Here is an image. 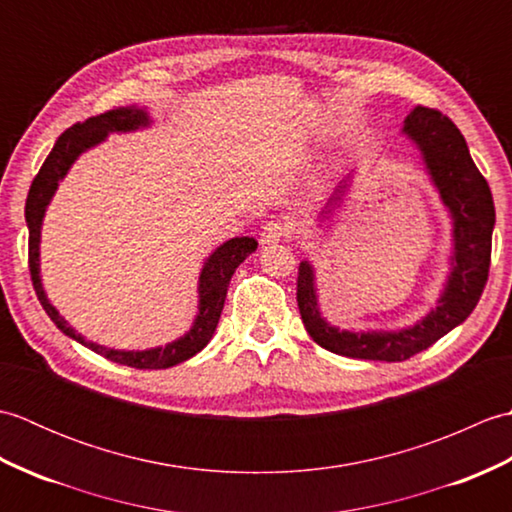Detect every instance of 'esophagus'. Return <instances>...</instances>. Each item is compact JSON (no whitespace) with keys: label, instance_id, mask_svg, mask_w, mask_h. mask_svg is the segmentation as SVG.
<instances>
[{"label":"esophagus","instance_id":"34e87169","mask_svg":"<svg viewBox=\"0 0 512 512\" xmlns=\"http://www.w3.org/2000/svg\"><path fill=\"white\" fill-rule=\"evenodd\" d=\"M292 233V224L284 220H270L262 228V242L264 244H275L279 239H286Z\"/></svg>","mask_w":512,"mask_h":512}]
</instances>
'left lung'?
Segmentation results:
<instances>
[{"mask_svg":"<svg viewBox=\"0 0 512 512\" xmlns=\"http://www.w3.org/2000/svg\"><path fill=\"white\" fill-rule=\"evenodd\" d=\"M402 132L418 145L431 180L453 217L451 275L436 310H431L411 328L400 332H350L332 328L321 317L314 270L310 262H301L297 303L303 325L314 343L334 354L365 358V361H407L469 317L486 286L488 268H491L495 204L488 182L469 154L464 136L451 118L422 105L405 118ZM345 191L347 182L336 189L330 204H339Z\"/></svg>","mask_w":512,"mask_h":512,"instance_id":"left-lung-1","label":"left lung"}]
</instances>
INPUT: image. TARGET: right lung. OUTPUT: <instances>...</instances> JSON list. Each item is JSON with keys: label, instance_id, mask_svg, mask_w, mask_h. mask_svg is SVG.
<instances>
[{"label": "right lung", "instance_id": "1", "mask_svg": "<svg viewBox=\"0 0 512 512\" xmlns=\"http://www.w3.org/2000/svg\"><path fill=\"white\" fill-rule=\"evenodd\" d=\"M149 116L145 110H140L136 105L118 107V110H110L99 116L88 118L85 123H76L70 129L59 136L54 143L50 156L43 162L39 173L30 184L28 198H26V224H28V266L32 286L39 297V303L43 310L48 312V317L54 321V325L70 339L79 341L81 345L90 347L92 352L105 356L107 361L121 363L127 367L136 369H167L178 365L187 358L195 356L200 350H204L206 343L211 341V336L220 321V314L224 308L228 281H231L235 268L244 262V259L257 248V242L253 237H233L222 244L215 253L206 259V264L200 273V312L193 321V328L182 336V339L173 341L165 347H154V350L143 352H125V350H110V347L96 345L88 339H83L81 334H76L74 328H70L57 308L48 301L46 292L41 286L39 277V239H41V222L43 213H46L48 204L52 200L54 191L59 187V180L68 173L72 162L83 154L85 149L103 143L110 132H134V129L147 127Z\"/></svg>", "mask_w": 512, "mask_h": 512}]
</instances>
